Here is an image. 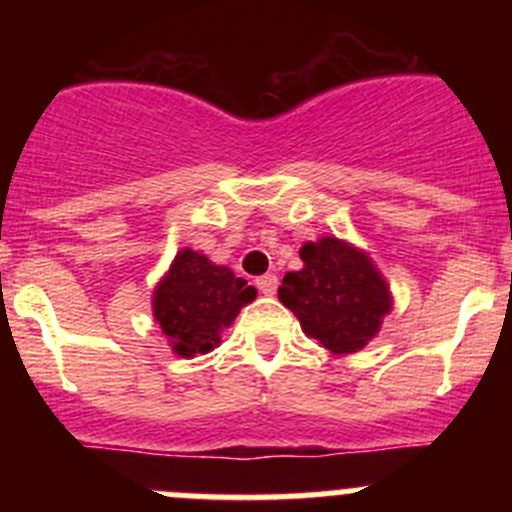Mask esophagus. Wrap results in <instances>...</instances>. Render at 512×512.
<instances>
[{"mask_svg":"<svg viewBox=\"0 0 512 512\" xmlns=\"http://www.w3.org/2000/svg\"><path fill=\"white\" fill-rule=\"evenodd\" d=\"M257 289H260L262 294H275L277 292V275H262L257 277Z\"/></svg>","mask_w":512,"mask_h":512,"instance_id":"esophagus-1","label":"esophagus"}]
</instances>
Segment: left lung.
<instances>
[{"mask_svg": "<svg viewBox=\"0 0 512 512\" xmlns=\"http://www.w3.org/2000/svg\"><path fill=\"white\" fill-rule=\"evenodd\" d=\"M304 267L287 272L280 302L292 309L307 337L332 354H354L379 334L391 292L369 255L339 237L304 242Z\"/></svg>", "mask_w": 512, "mask_h": 512, "instance_id": "obj_1", "label": "left lung"}]
</instances>
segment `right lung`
I'll list each match as a JSON object with an SVG mask.
<instances>
[{
	"instance_id": "add662e5",
	"label": "right lung",
	"mask_w": 512,
	"mask_h": 512,
	"mask_svg": "<svg viewBox=\"0 0 512 512\" xmlns=\"http://www.w3.org/2000/svg\"><path fill=\"white\" fill-rule=\"evenodd\" d=\"M255 297L257 289L235 277L230 267L185 247L156 285L153 317L175 354H208L220 344V332Z\"/></svg>"
}]
</instances>
